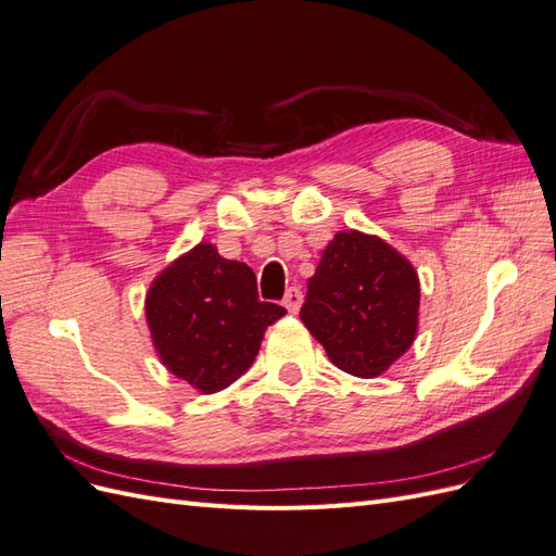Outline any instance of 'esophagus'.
<instances>
[{"mask_svg": "<svg viewBox=\"0 0 556 556\" xmlns=\"http://www.w3.org/2000/svg\"><path fill=\"white\" fill-rule=\"evenodd\" d=\"M301 299H304V294H301L299 288H290L288 292H285V299H282V306L288 308L290 313H296L301 308Z\"/></svg>", "mask_w": 556, "mask_h": 556, "instance_id": "1", "label": "esophagus"}]
</instances>
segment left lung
<instances>
[{"instance_id":"1","label":"left lung","mask_w":556,"mask_h":556,"mask_svg":"<svg viewBox=\"0 0 556 556\" xmlns=\"http://www.w3.org/2000/svg\"><path fill=\"white\" fill-rule=\"evenodd\" d=\"M417 308L419 280L410 262L350 229L325 248L299 317L333 366L376 378L413 345Z\"/></svg>"}]
</instances>
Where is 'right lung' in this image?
<instances>
[{
    "label": "right lung",
    "instance_id": "obj_1",
    "mask_svg": "<svg viewBox=\"0 0 556 556\" xmlns=\"http://www.w3.org/2000/svg\"><path fill=\"white\" fill-rule=\"evenodd\" d=\"M285 313L260 301L248 264L220 257L211 243L176 260L146 299L160 359L204 394L225 390L248 371L266 327Z\"/></svg>",
    "mask_w": 556,
    "mask_h": 556
}]
</instances>
